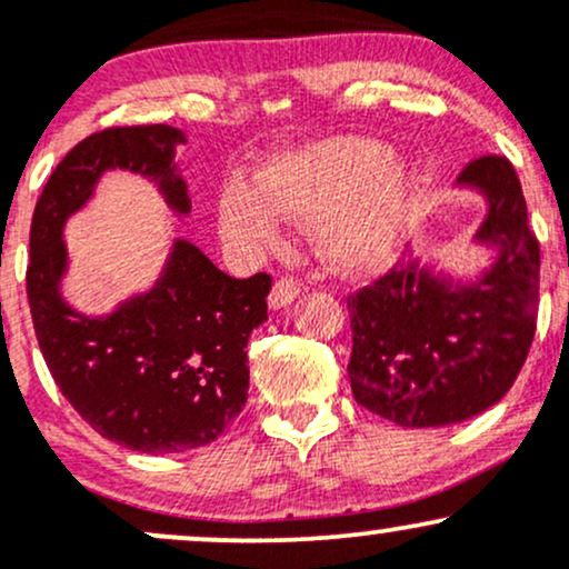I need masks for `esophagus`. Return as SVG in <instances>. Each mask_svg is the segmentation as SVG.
Returning <instances> with one entry per match:
<instances>
[{"label": "esophagus", "instance_id": "1", "mask_svg": "<svg viewBox=\"0 0 569 569\" xmlns=\"http://www.w3.org/2000/svg\"><path fill=\"white\" fill-rule=\"evenodd\" d=\"M299 293H302V286L293 283L291 278H280L276 280V286H272L270 297H267V305H270V310H280V307L291 305Z\"/></svg>", "mask_w": 569, "mask_h": 569}]
</instances>
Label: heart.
Masks as SVG:
<instances>
[{"label":"heart","instance_id":"1","mask_svg":"<svg viewBox=\"0 0 569 569\" xmlns=\"http://www.w3.org/2000/svg\"><path fill=\"white\" fill-rule=\"evenodd\" d=\"M411 173L380 141L326 139L276 154L259 168L257 189L232 181L217 202L227 246L262 257L283 243V224L310 227L316 248L345 278L382 272L396 259L407 219Z\"/></svg>","mask_w":569,"mask_h":569}]
</instances>
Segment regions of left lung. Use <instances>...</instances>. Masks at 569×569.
Returning a JSON list of instances; mask_svg holds the SVG:
<instances>
[{"mask_svg": "<svg viewBox=\"0 0 569 569\" xmlns=\"http://www.w3.org/2000/svg\"><path fill=\"white\" fill-rule=\"evenodd\" d=\"M455 189L485 200L471 246L489 264L471 278L409 262L348 299L356 401L401 428L476 417L508 393L535 337L540 246L527 224L519 176L506 158H479Z\"/></svg>", "mask_w": 569, "mask_h": 569, "instance_id": "obj_1", "label": "left lung"}]
</instances>
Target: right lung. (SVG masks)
I'll return each instance as SVG.
<instances>
[{
	"label": "right lung",
	"mask_w": 569,
	"mask_h": 569,
	"mask_svg": "<svg viewBox=\"0 0 569 569\" xmlns=\"http://www.w3.org/2000/svg\"><path fill=\"white\" fill-rule=\"evenodd\" d=\"M173 126L109 128L58 162L31 219V318L50 375L103 439L147 455L206 447L248 398V337L267 321L270 278L221 272L192 240L173 238L160 276L109 312H84L63 297L67 221L93 200L98 181L126 171L158 187L168 211L189 219L192 200Z\"/></svg>",
	"instance_id": "add662e5"
}]
</instances>
